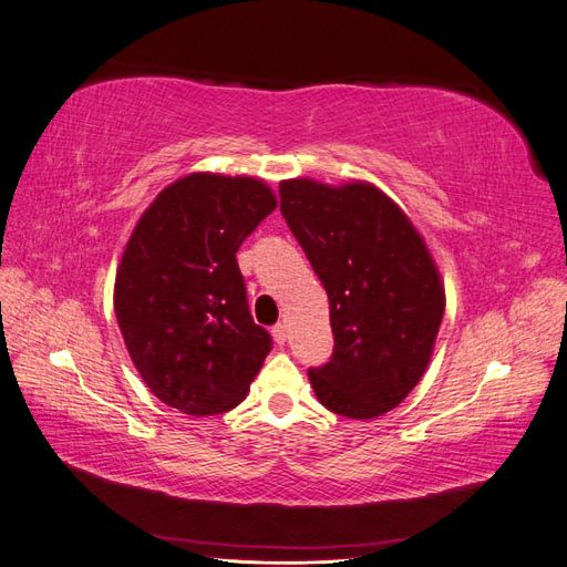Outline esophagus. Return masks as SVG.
<instances>
[{
	"label": "esophagus",
	"mask_w": 567,
	"mask_h": 567,
	"mask_svg": "<svg viewBox=\"0 0 567 567\" xmlns=\"http://www.w3.org/2000/svg\"><path fill=\"white\" fill-rule=\"evenodd\" d=\"M271 336H274V340H277L279 342V346H284V342H286V338H288V329H286V323H277V326H274V329H271Z\"/></svg>",
	"instance_id": "obj_1"
}]
</instances>
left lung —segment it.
Segmentation results:
<instances>
[{"label": "left lung", "instance_id": "1", "mask_svg": "<svg viewBox=\"0 0 567 567\" xmlns=\"http://www.w3.org/2000/svg\"><path fill=\"white\" fill-rule=\"evenodd\" d=\"M281 215L329 293L333 354L307 371L317 400L375 419L416 388L444 315V288L421 234L367 182L279 184Z\"/></svg>", "mask_w": 567, "mask_h": 567}]
</instances>
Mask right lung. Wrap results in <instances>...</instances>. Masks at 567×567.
I'll use <instances>...</instances> for the list:
<instances>
[{"instance_id": "obj_1", "label": "right lung", "mask_w": 567, "mask_h": 567, "mask_svg": "<svg viewBox=\"0 0 567 567\" xmlns=\"http://www.w3.org/2000/svg\"><path fill=\"white\" fill-rule=\"evenodd\" d=\"M274 208L262 179L194 173L163 188L130 236L115 274L117 326L144 383L182 414L234 409L271 350L236 252Z\"/></svg>"}]
</instances>
